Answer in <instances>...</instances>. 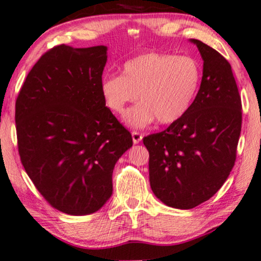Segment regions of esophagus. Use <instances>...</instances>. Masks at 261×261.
<instances>
[{
  "instance_id": "1",
  "label": "esophagus",
  "mask_w": 261,
  "mask_h": 261,
  "mask_svg": "<svg viewBox=\"0 0 261 261\" xmlns=\"http://www.w3.org/2000/svg\"><path fill=\"white\" fill-rule=\"evenodd\" d=\"M132 138H133V142L134 143H139L141 142L142 140V134L139 133V132H132Z\"/></svg>"
}]
</instances>
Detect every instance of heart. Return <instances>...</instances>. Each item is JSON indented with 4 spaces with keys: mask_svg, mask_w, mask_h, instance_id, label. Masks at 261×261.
Masks as SVG:
<instances>
[{
    "mask_svg": "<svg viewBox=\"0 0 261 261\" xmlns=\"http://www.w3.org/2000/svg\"><path fill=\"white\" fill-rule=\"evenodd\" d=\"M201 82V68L191 56L160 51L143 53L123 63L121 75H111L101 84L108 108L122 113L126 105L141 103L124 114V121L135 128L154 120L172 124L190 111Z\"/></svg>",
    "mask_w": 261,
    "mask_h": 261,
    "instance_id": "obj_1",
    "label": "heart"
}]
</instances>
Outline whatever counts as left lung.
I'll return each mask as SVG.
<instances>
[{
  "mask_svg": "<svg viewBox=\"0 0 261 261\" xmlns=\"http://www.w3.org/2000/svg\"><path fill=\"white\" fill-rule=\"evenodd\" d=\"M203 60L202 80L190 111L167 129L143 138L149 184L169 207L194 208L220 190L237 159L241 99L229 62L191 39Z\"/></svg>",
  "mask_w": 261,
  "mask_h": 261,
  "instance_id": "8db88e82",
  "label": "left lung"
}]
</instances>
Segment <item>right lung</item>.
I'll list each match as a JSON object with an SVG mask.
<instances>
[{"mask_svg": "<svg viewBox=\"0 0 261 261\" xmlns=\"http://www.w3.org/2000/svg\"><path fill=\"white\" fill-rule=\"evenodd\" d=\"M106 46L49 49L15 105L22 165L49 205L66 214H92L107 202L116 161L133 145L106 107Z\"/></svg>", "mask_w": 261, "mask_h": 261, "instance_id": "obj_1", "label": "right lung"}]
</instances>
